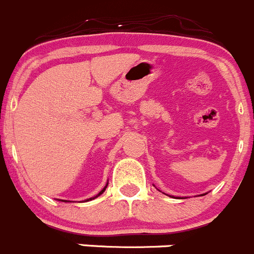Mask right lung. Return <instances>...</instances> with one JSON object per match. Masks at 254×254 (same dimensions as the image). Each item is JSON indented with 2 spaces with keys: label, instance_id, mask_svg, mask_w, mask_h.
Masks as SVG:
<instances>
[{
  "label": "right lung",
  "instance_id": "obj_1",
  "mask_svg": "<svg viewBox=\"0 0 254 254\" xmlns=\"http://www.w3.org/2000/svg\"><path fill=\"white\" fill-rule=\"evenodd\" d=\"M106 188H107V184H106V187H105V188H104V189H102V190H101V191H100V192H99V194H97V195H96V196H95V197H97V196H100V195H101V194H102V192H104V191H105V190H106ZM95 197H91V199H90V200H92V199H95Z\"/></svg>",
  "mask_w": 254,
  "mask_h": 254
}]
</instances>
